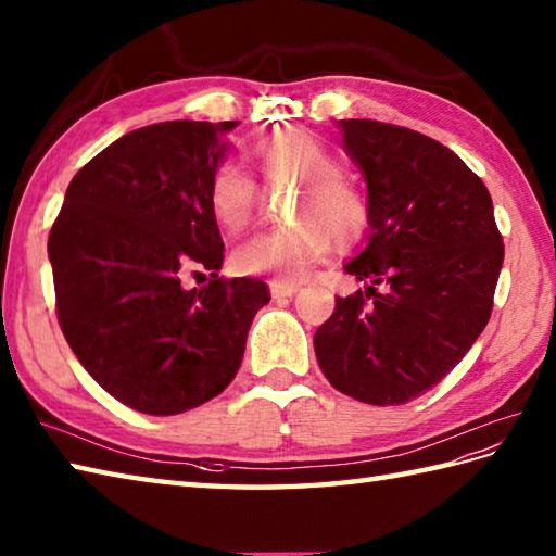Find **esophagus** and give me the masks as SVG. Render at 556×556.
I'll return each mask as SVG.
<instances>
[{"mask_svg":"<svg viewBox=\"0 0 556 556\" xmlns=\"http://www.w3.org/2000/svg\"><path fill=\"white\" fill-rule=\"evenodd\" d=\"M302 286L300 282H286V280H270V294L274 298H292L294 292H298Z\"/></svg>","mask_w":556,"mask_h":556,"instance_id":"esophagus-1","label":"esophagus"}]
</instances>
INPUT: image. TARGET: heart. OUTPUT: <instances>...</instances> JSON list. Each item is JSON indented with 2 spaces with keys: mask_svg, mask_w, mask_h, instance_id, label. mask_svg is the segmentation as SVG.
<instances>
[{
  "mask_svg": "<svg viewBox=\"0 0 556 556\" xmlns=\"http://www.w3.org/2000/svg\"><path fill=\"white\" fill-rule=\"evenodd\" d=\"M258 175L268 185L298 182L288 206L286 228L264 230L232 252L240 274H276L298 278L331 249L333 240L348 244L369 223L367 199L343 163L307 129H282L258 141L252 151ZM258 189L252 175L235 163L215 167L208 185V206L223 230L240 232L254 218Z\"/></svg>",
  "mask_w": 556,
  "mask_h": 556,
  "instance_id": "1",
  "label": "heart"
}]
</instances>
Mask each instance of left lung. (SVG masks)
<instances>
[{
	"label": "left lung",
	"mask_w": 556,
	"mask_h": 556,
	"mask_svg": "<svg viewBox=\"0 0 556 556\" xmlns=\"http://www.w3.org/2000/svg\"><path fill=\"white\" fill-rule=\"evenodd\" d=\"M341 129L367 177L371 228L345 270L367 288L336 298L314 353L350 399L403 405L437 387L490 321L502 232L484 182L444 143L377 119Z\"/></svg>",
	"instance_id": "left-lung-1"
}]
</instances>
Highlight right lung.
<instances>
[{
  "mask_svg": "<svg viewBox=\"0 0 556 556\" xmlns=\"http://www.w3.org/2000/svg\"><path fill=\"white\" fill-rule=\"evenodd\" d=\"M240 122L175 119L124 134L70 182L48 254L66 343L112 399L179 415L228 389L264 280L223 278L208 206L225 136ZM208 269L203 289L181 286Z\"/></svg>",
  "mask_w": 556,
  "mask_h": 556,
  "instance_id": "obj_1",
  "label": "right lung"
}]
</instances>
